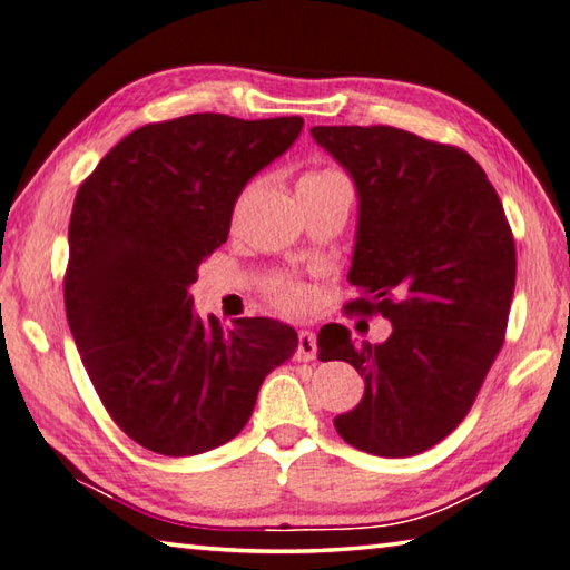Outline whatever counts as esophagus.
Wrapping results in <instances>:
<instances>
[{"mask_svg":"<svg viewBox=\"0 0 570 570\" xmlns=\"http://www.w3.org/2000/svg\"><path fill=\"white\" fill-rule=\"evenodd\" d=\"M298 361H312L316 358V336L314 331H298V348H296Z\"/></svg>","mask_w":570,"mask_h":570,"instance_id":"esophagus-1","label":"esophagus"}]
</instances>
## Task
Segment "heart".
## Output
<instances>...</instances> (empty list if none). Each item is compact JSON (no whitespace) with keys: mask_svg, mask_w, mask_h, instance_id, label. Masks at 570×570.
<instances>
[{"mask_svg":"<svg viewBox=\"0 0 570 570\" xmlns=\"http://www.w3.org/2000/svg\"><path fill=\"white\" fill-rule=\"evenodd\" d=\"M326 177H338L336 171H316L308 174L302 181H312V179H326ZM276 304L286 308V312H304L314 304V294L312 288H306L302 284H284L276 288Z\"/></svg>","mask_w":570,"mask_h":570,"instance_id":"heart-1","label":"heart"}]
</instances>
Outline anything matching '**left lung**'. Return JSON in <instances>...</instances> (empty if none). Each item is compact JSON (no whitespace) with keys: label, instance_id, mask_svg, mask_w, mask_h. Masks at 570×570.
<instances>
[{"label":"left lung","instance_id":"obj_1","mask_svg":"<svg viewBox=\"0 0 570 570\" xmlns=\"http://www.w3.org/2000/svg\"><path fill=\"white\" fill-rule=\"evenodd\" d=\"M354 179L356 244L348 308L391 321L384 344H354L346 326L318 331L321 361H348L364 399L334 419L338 436L374 456H416L473 406L503 346L515 246L479 161L393 127H314Z\"/></svg>","mask_w":570,"mask_h":570}]
</instances>
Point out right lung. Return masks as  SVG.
<instances>
[{"label":"right lung","instance_id":"add662e5","mask_svg":"<svg viewBox=\"0 0 570 570\" xmlns=\"http://www.w3.org/2000/svg\"><path fill=\"white\" fill-rule=\"evenodd\" d=\"M302 117L186 114L124 137L79 186L65 304L114 423L161 456L232 441L298 346L276 318L194 314L202 258L226 242L244 186L292 147Z\"/></svg>","mask_w":570,"mask_h":570}]
</instances>
